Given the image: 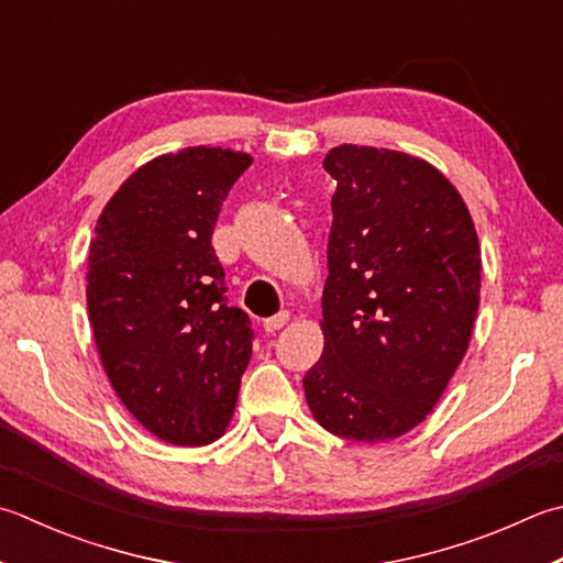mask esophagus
Segmentation results:
<instances>
[{
    "instance_id": "esophagus-1",
    "label": "esophagus",
    "mask_w": 563,
    "mask_h": 563,
    "mask_svg": "<svg viewBox=\"0 0 563 563\" xmlns=\"http://www.w3.org/2000/svg\"><path fill=\"white\" fill-rule=\"evenodd\" d=\"M288 319H290L288 312H278V314H273L268 319H263V329H266L268 334H275V332H278V329H283L285 324H288Z\"/></svg>"
}]
</instances>
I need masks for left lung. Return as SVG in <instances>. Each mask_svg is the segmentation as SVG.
<instances>
[{"label":"left lung","mask_w":563,"mask_h":563,"mask_svg":"<svg viewBox=\"0 0 563 563\" xmlns=\"http://www.w3.org/2000/svg\"><path fill=\"white\" fill-rule=\"evenodd\" d=\"M322 292L324 351L302 378L327 432L388 442L420 424L464 358L481 300L468 207L434 165L341 143Z\"/></svg>","instance_id":"8db88e82"}]
</instances>
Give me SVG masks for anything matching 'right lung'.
<instances>
[{
    "label": "right lung",
    "instance_id": "add662e5",
    "mask_svg": "<svg viewBox=\"0 0 563 563\" xmlns=\"http://www.w3.org/2000/svg\"><path fill=\"white\" fill-rule=\"evenodd\" d=\"M249 153L195 146L131 175L99 214L87 312L119 400L168 444L224 434L251 358L249 314L227 305L212 234Z\"/></svg>",
    "mask_w": 563,
    "mask_h": 563
}]
</instances>
